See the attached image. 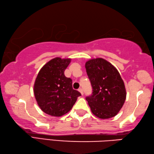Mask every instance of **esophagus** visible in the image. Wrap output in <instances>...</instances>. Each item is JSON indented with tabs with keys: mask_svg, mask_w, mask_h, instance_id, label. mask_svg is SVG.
<instances>
[{
	"mask_svg": "<svg viewBox=\"0 0 154 154\" xmlns=\"http://www.w3.org/2000/svg\"><path fill=\"white\" fill-rule=\"evenodd\" d=\"M79 91L80 93H81V95H83V90H82V88H80L79 89Z\"/></svg>",
	"mask_w": 154,
	"mask_h": 154,
	"instance_id": "esophagus-1",
	"label": "esophagus"
}]
</instances>
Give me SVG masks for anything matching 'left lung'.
<instances>
[{
	"label": "left lung",
	"instance_id": "left-lung-1",
	"mask_svg": "<svg viewBox=\"0 0 154 154\" xmlns=\"http://www.w3.org/2000/svg\"><path fill=\"white\" fill-rule=\"evenodd\" d=\"M93 88L86 97L93 114L101 119L115 116L125 103L126 92L120 73L112 63L102 58L92 59L85 63Z\"/></svg>",
	"mask_w": 154,
	"mask_h": 154
}]
</instances>
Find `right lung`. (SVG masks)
<instances>
[{
  "mask_svg": "<svg viewBox=\"0 0 154 154\" xmlns=\"http://www.w3.org/2000/svg\"><path fill=\"white\" fill-rule=\"evenodd\" d=\"M71 59L55 57L47 62L38 74L34 85L37 103L47 114L59 117L72 108L80 93L73 89L72 80L64 71Z\"/></svg>",
  "mask_w": 154,
  "mask_h": 154,
  "instance_id": "add662e5",
  "label": "right lung"
}]
</instances>
